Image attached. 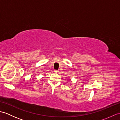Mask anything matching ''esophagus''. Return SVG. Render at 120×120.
Wrapping results in <instances>:
<instances>
[{
  "label": "esophagus",
  "mask_w": 120,
  "mask_h": 120,
  "mask_svg": "<svg viewBox=\"0 0 120 120\" xmlns=\"http://www.w3.org/2000/svg\"><path fill=\"white\" fill-rule=\"evenodd\" d=\"M54 72L56 73H59V71L58 70H55Z\"/></svg>",
  "instance_id": "obj_1"
}]
</instances>
